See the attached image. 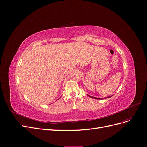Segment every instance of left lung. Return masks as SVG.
<instances>
[{
	"instance_id": "8db88e82",
	"label": "left lung",
	"mask_w": 147,
	"mask_h": 147,
	"mask_svg": "<svg viewBox=\"0 0 147 147\" xmlns=\"http://www.w3.org/2000/svg\"><path fill=\"white\" fill-rule=\"evenodd\" d=\"M89 96V95H88ZM90 96V97H92V98H94V99H104L103 98H97V97H92V96ZM112 96H110V97H108V98H109V97H112ZM106 98H107V97H106Z\"/></svg>"
}]
</instances>
